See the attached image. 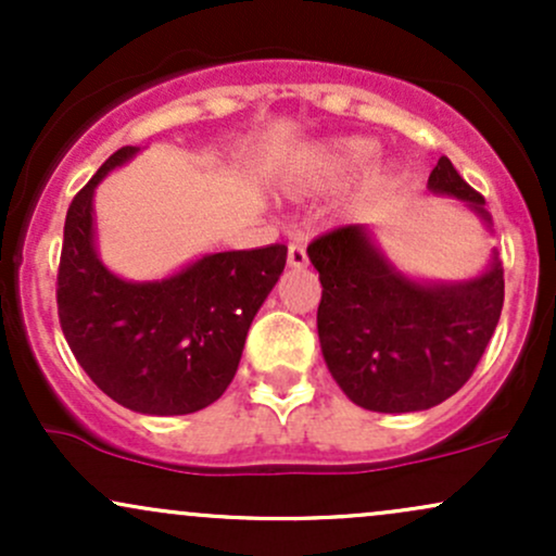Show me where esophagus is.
<instances>
[{"label":"esophagus","instance_id":"esophagus-1","mask_svg":"<svg viewBox=\"0 0 556 556\" xmlns=\"http://www.w3.org/2000/svg\"><path fill=\"white\" fill-rule=\"evenodd\" d=\"M287 264H290L292 269L308 266V253H305V248L300 245V242H290V248H287Z\"/></svg>","mask_w":556,"mask_h":556}]
</instances>
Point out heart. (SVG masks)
I'll return each mask as SVG.
<instances>
[{
	"label": "heart",
	"mask_w": 556,
	"mask_h": 556,
	"mask_svg": "<svg viewBox=\"0 0 556 556\" xmlns=\"http://www.w3.org/2000/svg\"><path fill=\"white\" fill-rule=\"evenodd\" d=\"M376 151H379V143L374 138H334L314 154L300 159L292 169H287L279 188L287 195H305L361 172L366 164H371Z\"/></svg>",
	"instance_id": "obj_1"
}]
</instances>
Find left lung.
<instances>
[{"label":"left lung","instance_id":"obj_1","mask_svg":"<svg viewBox=\"0 0 556 556\" xmlns=\"http://www.w3.org/2000/svg\"><path fill=\"white\" fill-rule=\"evenodd\" d=\"M429 190L494 232L483 195L446 156L431 169ZM308 258L324 287L318 342L350 402L374 413H418L470 379L504 303L496 248L473 277L429 279L394 264L374 227L350 225L311 242Z\"/></svg>","mask_w":556,"mask_h":556}]
</instances>
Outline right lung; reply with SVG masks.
<instances>
[{
	"instance_id": "obj_1",
	"label": "right lung",
	"mask_w": 556,
	"mask_h": 556,
	"mask_svg": "<svg viewBox=\"0 0 556 556\" xmlns=\"http://www.w3.org/2000/svg\"><path fill=\"white\" fill-rule=\"evenodd\" d=\"M125 146L73 198L56 308L83 371L106 397L143 416H188L225 394L248 329L285 269L287 245L203 253L162 279H125L101 261L93 195L140 154Z\"/></svg>"
}]
</instances>
